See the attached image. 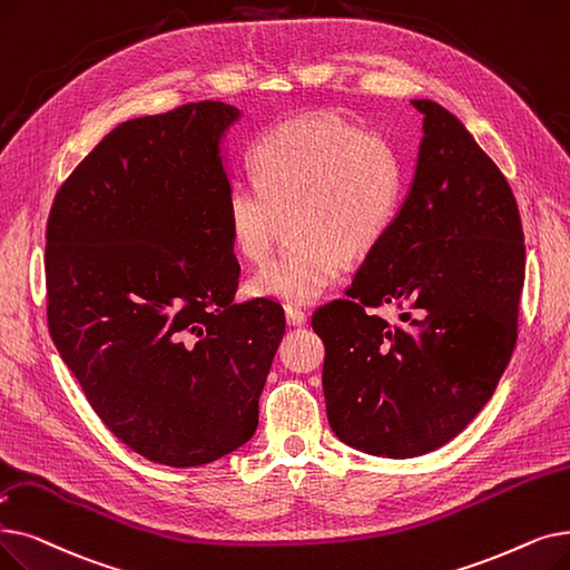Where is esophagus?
<instances>
[{
	"label": "esophagus",
	"mask_w": 570,
	"mask_h": 570,
	"mask_svg": "<svg viewBox=\"0 0 570 570\" xmlns=\"http://www.w3.org/2000/svg\"><path fill=\"white\" fill-rule=\"evenodd\" d=\"M284 312H286V324L288 326H303L305 321H307V314L301 307H295V305H286Z\"/></svg>",
	"instance_id": "1"
}]
</instances>
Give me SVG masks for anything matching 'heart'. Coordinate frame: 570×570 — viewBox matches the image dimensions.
Listing matches in <instances>:
<instances>
[{
  "label": "heart",
  "mask_w": 570,
  "mask_h": 570,
  "mask_svg": "<svg viewBox=\"0 0 570 570\" xmlns=\"http://www.w3.org/2000/svg\"><path fill=\"white\" fill-rule=\"evenodd\" d=\"M256 179L226 195L235 254L263 263L284 230L293 239L246 284L256 298L307 305L331 291L344 261H361L389 233L403 195L395 146L337 114H314L267 130L254 146Z\"/></svg>",
  "instance_id": "heart-1"
}]
</instances>
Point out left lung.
I'll return each instance as SVG.
<instances>
[{
  "instance_id": "8db88e82",
  "label": "left lung",
  "mask_w": 570,
  "mask_h": 570,
  "mask_svg": "<svg viewBox=\"0 0 570 570\" xmlns=\"http://www.w3.org/2000/svg\"><path fill=\"white\" fill-rule=\"evenodd\" d=\"M410 190L346 291L321 307L324 395L333 433L386 459L429 454L489 403L512 356L524 235L501 169L433 100ZM399 306L401 325L372 309Z\"/></svg>"
}]
</instances>
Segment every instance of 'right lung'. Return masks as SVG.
<instances>
[{"label":"right lung","mask_w":570,"mask_h":570,"mask_svg":"<svg viewBox=\"0 0 570 570\" xmlns=\"http://www.w3.org/2000/svg\"><path fill=\"white\" fill-rule=\"evenodd\" d=\"M239 118L207 100L120 122L48 216L58 352L105 426L171 468L252 440L286 328L277 303H235L224 139Z\"/></svg>","instance_id":"right-lung-1"}]
</instances>
